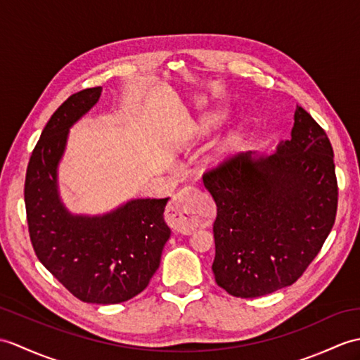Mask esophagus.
I'll return each instance as SVG.
<instances>
[{"label": "esophagus", "instance_id": "34e87169", "mask_svg": "<svg viewBox=\"0 0 360 360\" xmlns=\"http://www.w3.org/2000/svg\"><path fill=\"white\" fill-rule=\"evenodd\" d=\"M196 191L198 190L193 187H186L179 190L172 199L169 205V218L172 227L176 231L190 233L193 230V227H191V218L195 214V204L191 198H195Z\"/></svg>", "mask_w": 360, "mask_h": 360}]
</instances>
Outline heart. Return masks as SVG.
I'll return each instance as SVG.
<instances>
[{
  "label": "heart",
  "instance_id": "1",
  "mask_svg": "<svg viewBox=\"0 0 360 360\" xmlns=\"http://www.w3.org/2000/svg\"><path fill=\"white\" fill-rule=\"evenodd\" d=\"M222 121H224V113L219 112V110H213V112L205 113L202 118L199 120L198 127L202 133H208V131H212L214 129H218L219 125L222 124ZM238 141H239V136L236 135V133H230V135L221 142V146L218 147V150H216V155L221 158L222 155L229 153L230 150L235 148V146L238 144Z\"/></svg>",
  "mask_w": 360,
  "mask_h": 360
}]
</instances>
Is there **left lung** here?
Instances as JSON below:
<instances>
[{
  "mask_svg": "<svg viewBox=\"0 0 360 360\" xmlns=\"http://www.w3.org/2000/svg\"><path fill=\"white\" fill-rule=\"evenodd\" d=\"M202 179L218 208L212 270L231 296L259 297L295 283L336 219L331 142L300 105L291 138L273 155L239 153Z\"/></svg>",
  "mask_w": 360,
  "mask_h": 360,
  "instance_id": "obj_1",
  "label": "left lung"
}]
</instances>
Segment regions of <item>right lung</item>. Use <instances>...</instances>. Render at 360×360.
Listing matches in <instances>:
<instances>
[{"instance_id": "obj_1", "label": "right lung", "mask_w": 360, "mask_h": 360, "mask_svg": "<svg viewBox=\"0 0 360 360\" xmlns=\"http://www.w3.org/2000/svg\"><path fill=\"white\" fill-rule=\"evenodd\" d=\"M86 89L49 120L30 156L24 184L29 235L46 269L87 304H120L144 290L161 262L170 229L164 199H130L104 214H75L58 190L69 130L101 96Z\"/></svg>"}]
</instances>
